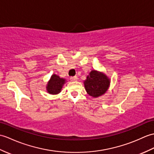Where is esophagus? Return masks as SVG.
Listing matches in <instances>:
<instances>
[{"mask_svg": "<svg viewBox=\"0 0 154 154\" xmlns=\"http://www.w3.org/2000/svg\"><path fill=\"white\" fill-rule=\"evenodd\" d=\"M77 77H76V76H75V77H71L70 78V80L71 81H77Z\"/></svg>", "mask_w": 154, "mask_h": 154, "instance_id": "34e87169", "label": "esophagus"}]
</instances>
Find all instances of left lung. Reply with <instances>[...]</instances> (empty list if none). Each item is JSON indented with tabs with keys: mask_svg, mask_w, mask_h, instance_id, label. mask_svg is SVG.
Wrapping results in <instances>:
<instances>
[{
	"mask_svg": "<svg viewBox=\"0 0 154 154\" xmlns=\"http://www.w3.org/2000/svg\"><path fill=\"white\" fill-rule=\"evenodd\" d=\"M110 79L106 75L96 70L91 71L87 79L84 81L85 90L87 93L94 98L100 96L108 91Z\"/></svg>",
	"mask_w": 154,
	"mask_h": 154,
	"instance_id": "obj_1",
	"label": "left lung"
}]
</instances>
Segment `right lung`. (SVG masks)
Segmentation results:
<instances>
[{
    "label": "right lung",
    "instance_id": "right-lung-1",
    "mask_svg": "<svg viewBox=\"0 0 154 154\" xmlns=\"http://www.w3.org/2000/svg\"><path fill=\"white\" fill-rule=\"evenodd\" d=\"M65 83L66 79L60 78L56 74H53L46 85V90L49 94H57L61 92L63 85Z\"/></svg>",
    "mask_w": 154,
    "mask_h": 154
}]
</instances>
